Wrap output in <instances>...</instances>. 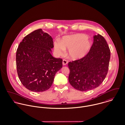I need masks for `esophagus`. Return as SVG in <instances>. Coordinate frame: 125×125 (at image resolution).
Listing matches in <instances>:
<instances>
[{
	"label": "esophagus",
	"mask_w": 125,
	"mask_h": 125,
	"mask_svg": "<svg viewBox=\"0 0 125 125\" xmlns=\"http://www.w3.org/2000/svg\"><path fill=\"white\" fill-rule=\"evenodd\" d=\"M67 63H68L67 61L65 60V59H63V61H62V64H63V65H66Z\"/></svg>",
	"instance_id": "esophagus-1"
}]
</instances>
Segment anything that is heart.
<instances>
[{
    "mask_svg": "<svg viewBox=\"0 0 125 125\" xmlns=\"http://www.w3.org/2000/svg\"><path fill=\"white\" fill-rule=\"evenodd\" d=\"M92 45L91 40L83 34H75L64 36L61 43L56 42L54 51L59 55H62L65 50H68L69 57L73 60L84 58L89 52Z\"/></svg>",
    "mask_w": 125,
    "mask_h": 125,
    "instance_id": "b5f03b06",
    "label": "heart"
}]
</instances>
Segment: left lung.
I'll list each match as a JSON object with an SVG mask.
<instances>
[{
    "label": "left lung",
    "mask_w": 125,
    "mask_h": 125,
    "mask_svg": "<svg viewBox=\"0 0 125 125\" xmlns=\"http://www.w3.org/2000/svg\"><path fill=\"white\" fill-rule=\"evenodd\" d=\"M93 43L88 54L83 58L68 63L69 82L75 89L88 91L99 87L108 70L110 50L103 36H93Z\"/></svg>",
    "instance_id": "8db88e82"
}]
</instances>
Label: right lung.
I'll return each instance as SVG.
<instances>
[{"instance_id":"obj_1","label":"right lung","mask_w":125,"mask_h":125,"mask_svg":"<svg viewBox=\"0 0 125 125\" xmlns=\"http://www.w3.org/2000/svg\"><path fill=\"white\" fill-rule=\"evenodd\" d=\"M53 39L41 29L25 36L16 55L18 76L27 89L43 92L50 88L56 73L62 67V60L52 54Z\"/></svg>"}]
</instances>
